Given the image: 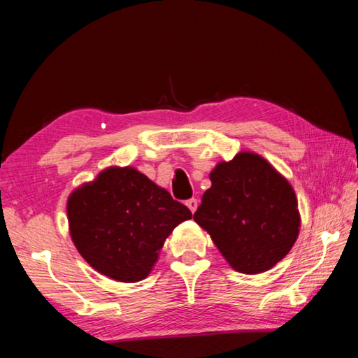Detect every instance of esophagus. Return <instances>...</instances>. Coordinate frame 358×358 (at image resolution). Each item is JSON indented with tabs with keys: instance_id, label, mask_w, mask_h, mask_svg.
Here are the masks:
<instances>
[{
	"instance_id": "esophagus-1",
	"label": "esophagus",
	"mask_w": 358,
	"mask_h": 358,
	"mask_svg": "<svg viewBox=\"0 0 358 358\" xmlns=\"http://www.w3.org/2000/svg\"><path fill=\"white\" fill-rule=\"evenodd\" d=\"M197 205H199V202H197V199H189V201L186 202V207L191 210V213H194V211L197 210Z\"/></svg>"
}]
</instances>
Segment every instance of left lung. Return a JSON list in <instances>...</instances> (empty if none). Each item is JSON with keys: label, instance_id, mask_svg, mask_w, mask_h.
Wrapping results in <instances>:
<instances>
[{"label": "left lung", "instance_id": "obj_1", "mask_svg": "<svg viewBox=\"0 0 358 358\" xmlns=\"http://www.w3.org/2000/svg\"><path fill=\"white\" fill-rule=\"evenodd\" d=\"M194 221L210 234L235 271L257 275L292 250L300 232L295 191L257 153L240 151L210 172Z\"/></svg>", "mask_w": 358, "mask_h": 358}]
</instances>
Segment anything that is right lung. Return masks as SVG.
Here are the masks:
<instances>
[{"label": "right lung", "mask_w": 358, "mask_h": 358, "mask_svg": "<svg viewBox=\"0 0 358 358\" xmlns=\"http://www.w3.org/2000/svg\"><path fill=\"white\" fill-rule=\"evenodd\" d=\"M192 215L164 187L134 167H107L68 199L69 234L77 251L107 278L145 280L172 230Z\"/></svg>", "instance_id": "right-lung-1"}]
</instances>
